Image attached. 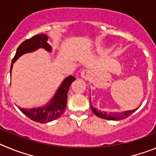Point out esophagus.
I'll return each mask as SVG.
<instances>
[{"label": "esophagus", "mask_w": 156, "mask_h": 156, "mask_svg": "<svg viewBox=\"0 0 156 156\" xmlns=\"http://www.w3.org/2000/svg\"><path fill=\"white\" fill-rule=\"evenodd\" d=\"M92 75V73L91 72V71L88 69H85L82 70L81 71V78H82L83 79H88V78H90Z\"/></svg>", "instance_id": "1"}]
</instances>
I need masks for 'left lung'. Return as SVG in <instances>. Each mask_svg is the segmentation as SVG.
Segmentation results:
<instances>
[{"mask_svg":"<svg viewBox=\"0 0 156 156\" xmlns=\"http://www.w3.org/2000/svg\"><path fill=\"white\" fill-rule=\"evenodd\" d=\"M90 107L92 109V112L95 113V115H96L97 116L100 117L102 119H106V120H123V119L128 117L130 115L132 114L135 110H137L138 109V107L136 108V109H132V110H127V111L123 112H105V111H101V110H98L97 109L94 108L93 106L91 105V98H90Z\"/></svg>","mask_w":156,"mask_h":156,"instance_id":"8db88e82","label":"left lung"}]
</instances>
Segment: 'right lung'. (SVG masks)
<instances>
[{
  "label": "right lung",
  "instance_id": "add662e5",
  "mask_svg": "<svg viewBox=\"0 0 156 156\" xmlns=\"http://www.w3.org/2000/svg\"><path fill=\"white\" fill-rule=\"evenodd\" d=\"M48 39V36L46 34H38L21 43L20 46L17 49L16 54L12 60L10 75H12L13 64L23 54L32 53L40 48L44 49L47 52H51L52 47L47 43ZM75 80V77L71 75L63 80L53 98H51L50 102H47L44 106L31 109H24L21 108L20 106H18V108L22 111V113L35 122L46 123L53 121L61 117V115L65 111L68 90L71 83Z\"/></svg>",
  "mask_w": 156,
  "mask_h": 156
}]
</instances>
